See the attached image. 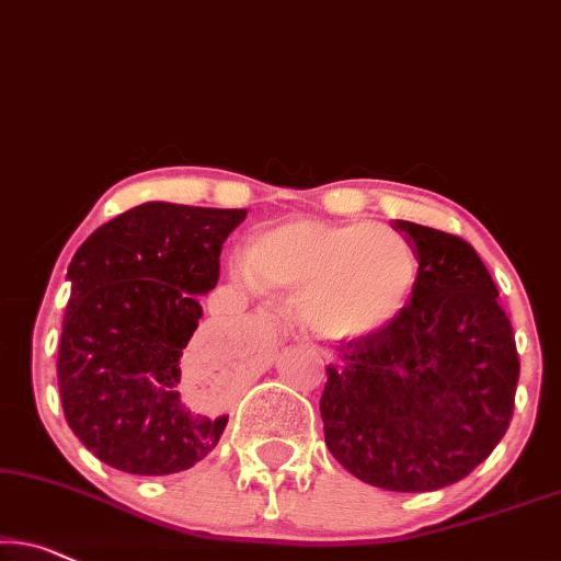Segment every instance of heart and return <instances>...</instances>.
<instances>
[{"instance_id":"heart-1","label":"heart","mask_w":561,"mask_h":561,"mask_svg":"<svg viewBox=\"0 0 561 561\" xmlns=\"http://www.w3.org/2000/svg\"><path fill=\"white\" fill-rule=\"evenodd\" d=\"M232 275L257 294L298 300L316 336L346 341L375 334L408 306L417 257L387 227L296 220L250 238Z\"/></svg>"}]
</instances>
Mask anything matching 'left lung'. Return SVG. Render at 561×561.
Here are the masks:
<instances>
[{
	"label": "left lung",
	"instance_id": "obj_1",
	"mask_svg": "<svg viewBox=\"0 0 561 561\" xmlns=\"http://www.w3.org/2000/svg\"><path fill=\"white\" fill-rule=\"evenodd\" d=\"M417 255L410 304L341 344L321 394L327 448L359 481L422 493L458 483L506 433L518 354L499 290L456 234L397 220Z\"/></svg>",
	"mask_w": 561,
	"mask_h": 561
}]
</instances>
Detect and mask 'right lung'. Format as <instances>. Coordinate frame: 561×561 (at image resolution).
I'll return each instance as SVG.
<instances>
[{
	"instance_id": "right-lung-1",
	"label": "right lung",
	"mask_w": 561,
	"mask_h": 561,
	"mask_svg": "<svg viewBox=\"0 0 561 561\" xmlns=\"http://www.w3.org/2000/svg\"><path fill=\"white\" fill-rule=\"evenodd\" d=\"M245 215L144 202L72 255L58 387L70 430L105 466L169 476L220 443L227 417L192 412L176 385L197 296L217 286L222 242Z\"/></svg>"
}]
</instances>
